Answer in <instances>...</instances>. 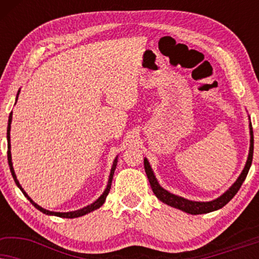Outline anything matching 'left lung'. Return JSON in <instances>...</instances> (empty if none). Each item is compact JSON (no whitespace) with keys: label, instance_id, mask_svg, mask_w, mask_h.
I'll return each instance as SVG.
<instances>
[{"label":"left lung","instance_id":"1","mask_svg":"<svg viewBox=\"0 0 259 259\" xmlns=\"http://www.w3.org/2000/svg\"><path fill=\"white\" fill-rule=\"evenodd\" d=\"M249 128H250V148H249V155H247L245 166H244L242 173H240L236 182L233 183L232 185L229 187V190H226L222 196H219L218 198H215V199L211 201H194V200H189L186 199V198H183L180 196H177V194L168 192L167 190H165L164 187H161L160 184L158 183V179L155 178L154 172L151 167L150 162H148L147 159L145 158L144 159L145 172H146L148 182L151 184L152 191H153L155 197H157L159 200H161L162 203L168 205V206L179 208V210H182L190 214L208 213V212L219 210V208L225 206V205L236 196V193L238 192V190L240 189V186H242L244 180H245L247 172H249V169L251 167V162H252V157H253V131H252L251 121L249 123Z\"/></svg>","mask_w":259,"mask_h":259}]
</instances>
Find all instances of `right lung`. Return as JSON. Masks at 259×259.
I'll use <instances>...</instances> for the list:
<instances>
[{"instance_id": "1", "label": "right lung", "mask_w": 259, "mask_h": 259, "mask_svg": "<svg viewBox=\"0 0 259 259\" xmlns=\"http://www.w3.org/2000/svg\"><path fill=\"white\" fill-rule=\"evenodd\" d=\"M19 94H20V91L17 92L16 94V100L17 101V98H19ZM16 104V102H15ZM12 119H13V112L9 114V119H8V128H7V140H8V164H9V167H10V172H12V176L14 180H15V184L17 185V187L22 191V193L24 194V197L27 198L28 200L30 201L31 204L34 205L35 207L37 208L38 211H41L42 213L45 214H48V215H56V217H61V218H77V217H81V215H84L87 213H90V212L97 210V208L101 207L102 204L105 203L106 200V197H107V194L109 192V190H111V185H112V179H113V176H114V171L116 168V164H118V155H116L114 161H113V165H112V168H111V173H109V177H108V183H107V186H106V189L104 192L100 197L98 198L97 200L94 201V203H92L90 205H87V206H84L82 208H80V210H76V211H69V212H54V211H49V210H46V208L41 207L40 205H37L36 203H34L33 199L28 196L26 193V191L22 189V186L20 185L19 180L16 178V175H15V171H14V167H13V161H12V152H10V125H12Z\"/></svg>"}]
</instances>
